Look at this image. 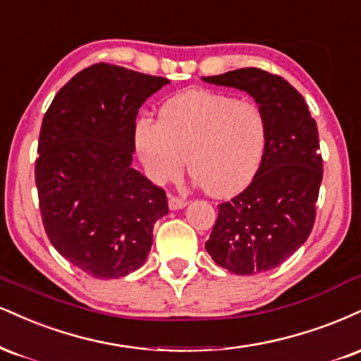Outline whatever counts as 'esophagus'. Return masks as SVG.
Returning <instances> with one entry per match:
<instances>
[{
  "instance_id": "1",
  "label": "esophagus",
  "mask_w": 361,
  "mask_h": 361,
  "mask_svg": "<svg viewBox=\"0 0 361 361\" xmlns=\"http://www.w3.org/2000/svg\"><path fill=\"white\" fill-rule=\"evenodd\" d=\"M169 208L171 210H180V208H183L186 205V200L181 198V197H176V195H169Z\"/></svg>"
}]
</instances>
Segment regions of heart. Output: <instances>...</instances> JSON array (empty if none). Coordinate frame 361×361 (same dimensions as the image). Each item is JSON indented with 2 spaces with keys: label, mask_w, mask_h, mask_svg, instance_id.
<instances>
[{
  "label": "heart",
  "mask_w": 361,
  "mask_h": 361,
  "mask_svg": "<svg viewBox=\"0 0 361 361\" xmlns=\"http://www.w3.org/2000/svg\"><path fill=\"white\" fill-rule=\"evenodd\" d=\"M134 141L151 180H175L185 166L214 197H232L250 185L267 151L262 107L214 90H186L166 101L158 121L141 117Z\"/></svg>",
  "instance_id": "heart-1"
}]
</instances>
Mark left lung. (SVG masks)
<instances>
[{
  "label": "left lung",
  "mask_w": 361,
  "mask_h": 361,
  "mask_svg": "<svg viewBox=\"0 0 361 361\" xmlns=\"http://www.w3.org/2000/svg\"><path fill=\"white\" fill-rule=\"evenodd\" d=\"M203 80L245 90L269 124L262 166L244 192L220 203L205 249L233 274L271 271L305 244L314 225L323 180L318 126L302 95L276 73L249 67Z\"/></svg>",
  "instance_id": "8db88e82"
}]
</instances>
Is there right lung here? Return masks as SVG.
<instances>
[{
  "mask_svg": "<svg viewBox=\"0 0 361 361\" xmlns=\"http://www.w3.org/2000/svg\"><path fill=\"white\" fill-rule=\"evenodd\" d=\"M111 63L73 75L43 116L35 161L50 244L85 274L117 279L145 264L168 198L131 166L142 102L168 84Z\"/></svg>",
  "mask_w": 361,
  "mask_h": 361,
  "instance_id": "1",
  "label": "right lung"
}]
</instances>
